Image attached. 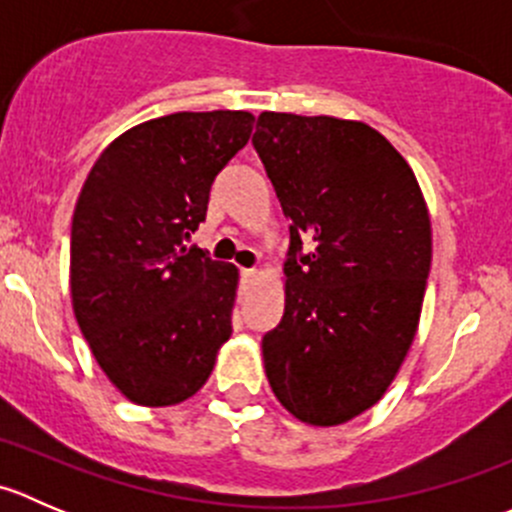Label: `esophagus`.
Returning <instances> with one entry per match:
<instances>
[{"mask_svg": "<svg viewBox=\"0 0 512 512\" xmlns=\"http://www.w3.org/2000/svg\"><path fill=\"white\" fill-rule=\"evenodd\" d=\"M240 277L242 280H255L257 270H240Z\"/></svg>", "mask_w": 512, "mask_h": 512, "instance_id": "obj_1", "label": "esophagus"}]
</instances>
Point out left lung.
Segmentation results:
<instances>
[{"label": "left lung", "mask_w": 512, "mask_h": 512, "mask_svg": "<svg viewBox=\"0 0 512 512\" xmlns=\"http://www.w3.org/2000/svg\"><path fill=\"white\" fill-rule=\"evenodd\" d=\"M289 218L285 314L262 337L289 414L337 426L394 381L421 317L431 220L414 170L379 131L265 111L252 136Z\"/></svg>", "instance_id": "8db88e82"}]
</instances>
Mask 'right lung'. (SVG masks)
I'll use <instances>...</instances> for the list:
<instances>
[{"label":"right lung","instance_id":"obj_1","mask_svg":"<svg viewBox=\"0 0 512 512\" xmlns=\"http://www.w3.org/2000/svg\"><path fill=\"white\" fill-rule=\"evenodd\" d=\"M252 123L247 111L153 118L118 136L81 188L71 223L74 314L98 366L133 404L193 396L230 339L237 270L185 240Z\"/></svg>","mask_w":512,"mask_h":512}]
</instances>
